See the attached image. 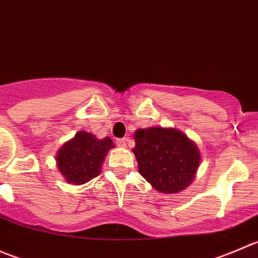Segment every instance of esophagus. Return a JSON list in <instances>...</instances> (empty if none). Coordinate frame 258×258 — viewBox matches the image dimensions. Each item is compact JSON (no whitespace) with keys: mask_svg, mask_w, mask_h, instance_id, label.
Instances as JSON below:
<instances>
[{"mask_svg":"<svg viewBox=\"0 0 258 258\" xmlns=\"http://www.w3.org/2000/svg\"><path fill=\"white\" fill-rule=\"evenodd\" d=\"M126 142H127V139H118L116 141L117 146H119V147H124L126 146Z\"/></svg>","mask_w":258,"mask_h":258,"instance_id":"34e87169","label":"esophagus"}]
</instances>
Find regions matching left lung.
<instances>
[{
	"instance_id": "left-lung-1",
	"label": "left lung",
	"mask_w": 258,
	"mask_h": 258,
	"mask_svg": "<svg viewBox=\"0 0 258 258\" xmlns=\"http://www.w3.org/2000/svg\"><path fill=\"white\" fill-rule=\"evenodd\" d=\"M139 172L162 194H177L194 179L201 155L196 144L176 128L150 127L135 132Z\"/></svg>"
}]
</instances>
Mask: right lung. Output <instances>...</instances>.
Masks as SVG:
<instances>
[{"mask_svg":"<svg viewBox=\"0 0 258 258\" xmlns=\"http://www.w3.org/2000/svg\"><path fill=\"white\" fill-rule=\"evenodd\" d=\"M112 147L110 137L98 140L92 134L80 131L58 150L57 167L69 183L83 184L100 175L101 165Z\"/></svg>","mask_w":258,"mask_h":258,"instance_id":"right-lung-1","label":"right lung"}]
</instances>
